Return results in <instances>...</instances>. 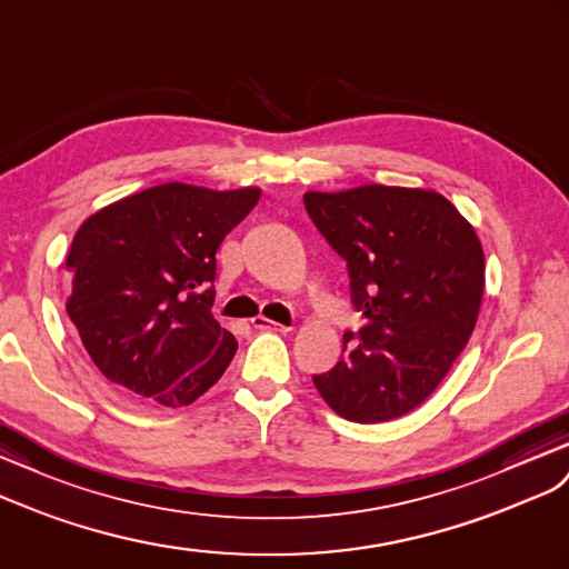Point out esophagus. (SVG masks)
Returning a JSON list of instances; mask_svg holds the SVG:
<instances>
[{
    "mask_svg": "<svg viewBox=\"0 0 569 569\" xmlns=\"http://www.w3.org/2000/svg\"><path fill=\"white\" fill-rule=\"evenodd\" d=\"M252 327H254V329H273V331H290V329H293L290 325L271 322V319H267V317H254V319H252Z\"/></svg>",
    "mask_w": 569,
    "mask_h": 569,
    "instance_id": "1",
    "label": "esophagus"
}]
</instances>
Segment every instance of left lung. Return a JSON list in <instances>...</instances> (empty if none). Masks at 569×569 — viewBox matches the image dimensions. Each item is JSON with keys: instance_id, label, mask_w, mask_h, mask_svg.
Segmentation results:
<instances>
[{"instance_id": "1", "label": "left lung", "mask_w": 569, "mask_h": 569, "mask_svg": "<svg viewBox=\"0 0 569 569\" xmlns=\"http://www.w3.org/2000/svg\"><path fill=\"white\" fill-rule=\"evenodd\" d=\"M305 209L346 259L353 308L343 358L315 387L341 418L385 423L413 411L469 343L486 286L483 247L432 189L362 184L305 192Z\"/></svg>"}]
</instances>
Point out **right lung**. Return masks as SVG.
<instances>
[{
  "instance_id": "obj_1",
  "label": "right lung",
  "mask_w": 569,
  "mask_h": 569,
  "mask_svg": "<svg viewBox=\"0 0 569 569\" xmlns=\"http://www.w3.org/2000/svg\"><path fill=\"white\" fill-rule=\"evenodd\" d=\"M259 194L168 182L81 223L67 254V315L122 395L180 409L221 380L238 341L211 315L216 250Z\"/></svg>"
}]
</instances>
